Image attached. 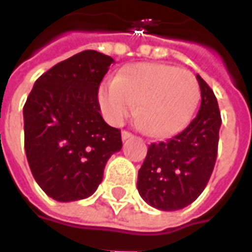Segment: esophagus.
Listing matches in <instances>:
<instances>
[{"instance_id": "34e87169", "label": "esophagus", "mask_w": 252, "mask_h": 252, "mask_svg": "<svg viewBox=\"0 0 252 252\" xmlns=\"http://www.w3.org/2000/svg\"><path fill=\"white\" fill-rule=\"evenodd\" d=\"M131 136H132V134H131V132H128V131H123V132H121V138H123V141L129 139Z\"/></svg>"}]
</instances>
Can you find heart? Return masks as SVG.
<instances>
[{"instance_id": "b5f03b06", "label": "heart", "mask_w": 252, "mask_h": 252, "mask_svg": "<svg viewBox=\"0 0 252 252\" xmlns=\"http://www.w3.org/2000/svg\"><path fill=\"white\" fill-rule=\"evenodd\" d=\"M199 94V83L192 72L166 64L141 63L124 68L114 81L101 83L97 100L111 124H121L136 110L143 132L163 138L188 124Z\"/></svg>"}]
</instances>
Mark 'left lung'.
I'll return each mask as SVG.
<instances>
[{
  "mask_svg": "<svg viewBox=\"0 0 252 252\" xmlns=\"http://www.w3.org/2000/svg\"><path fill=\"white\" fill-rule=\"evenodd\" d=\"M201 107L186 129L166 142L152 143L138 171L142 199L159 211H178L192 204L208 184L218 156L220 111L213 91L196 75Z\"/></svg>",
  "mask_w": 252,
  "mask_h": 252,
  "instance_id": "left-lung-1",
  "label": "left lung"
}]
</instances>
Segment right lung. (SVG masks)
I'll list each match as a JSON object with an SVG mask.
<instances>
[{
  "label": "right lung",
  "instance_id": "obj_1",
  "mask_svg": "<svg viewBox=\"0 0 252 252\" xmlns=\"http://www.w3.org/2000/svg\"><path fill=\"white\" fill-rule=\"evenodd\" d=\"M114 60L94 50L58 63L34 82L23 106L25 151L32 174L60 202L91 196L121 132L100 116L97 92Z\"/></svg>",
  "mask_w": 252,
  "mask_h": 252
}]
</instances>
